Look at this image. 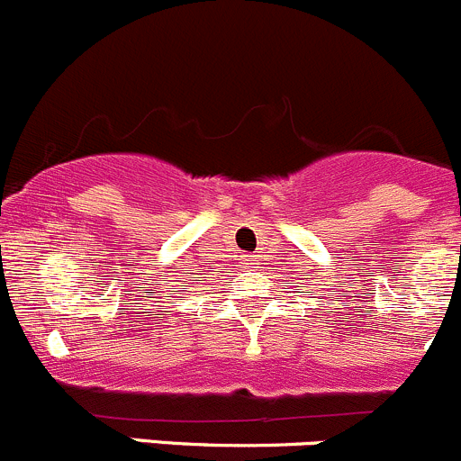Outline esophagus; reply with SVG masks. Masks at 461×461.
Instances as JSON below:
<instances>
[{
    "label": "esophagus",
    "mask_w": 461,
    "mask_h": 461,
    "mask_svg": "<svg viewBox=\"0 0 461 461\" xmlns=\"http://www.w3.org/2000/svg\"><path fill=\"white\" fill-rule=\"evenodd\" d=\"M242 262H244V265H251L253 256H242Z\"/></svg>",
    "instance_id": "34e87169"
}]
</instances>
